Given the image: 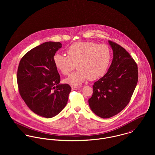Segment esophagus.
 <instances>
[{
	"label": "esophagus",
	"instance_id": "1",
	"mask_svg": "<svg viewBox=\"0 0 155 155\" xmlns=\"http://www.w3.org/2000/svg\"><path fill=\"white\" fill-rule=\"evenodd\" d=\"M80 88H81V87H73V86H72V87H71V89H72V90H76V89Z\"/></svg>",
	"mask_w": 155,
	"mask_h": 155
}]
</instances>
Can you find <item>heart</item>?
I'll list each match as a JSON object with an SVG mask.
<instances>
[{"instance_id": "heart-1", "label": "heart", "mask_w": 155, "mask_h": 155, "mask_svg": "<svg viewBox=\"0 0 155 155\" xmlns=\"http://www.w3.org/2000/svg\"><path fill=\"white\" fill-rule=\"evenodd\" d=\"M67 56L56 54L53 57L55 67L63 74L68 75L76 64L78 69L64 80L70 85L78 86L89 79L97 80L106 73L111 60V52L106 45L93 42H78L66 50Z\"/></svg>"}]
</instances>
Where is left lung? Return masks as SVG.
<instances>
[{
	"label": "left lung",
	"instance_id": "1",
	"mask_svg": "<svg viewBox=\"0 0 155 155\" xmlns=\"http://www.w3.org/2000/svg\"><path fill=\"white\" fill-rule=\"evenodd\" d=\"M113 58L107 72L95 82L89 99L92 111L101 118H109L130 103L138 82V67L130 54L119 45L109 41Z\"/></svg>",
	"mask_w": 155,
	"mask_h": 155
}]
</instances>
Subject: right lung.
Segmentation results:
<instances>
[{
    "mask_svg": "<svg viewBox=\"0 0 155 155\" xmlns=\"http://www.w3.org/2000/svg\"><path fill=\"white\" fill-rule=\"evenodd\" d=\"M60 42H46L27 52L17 71L19 93L28 107L46 118L58 114L66 106L69 85L59 84L60 76L53 57Z\"/></svg>",
    "mask_w": 155,
    "mask_h": 155,
    "instance_id": "1",
    "label": "right lung"
}]
</instances>
